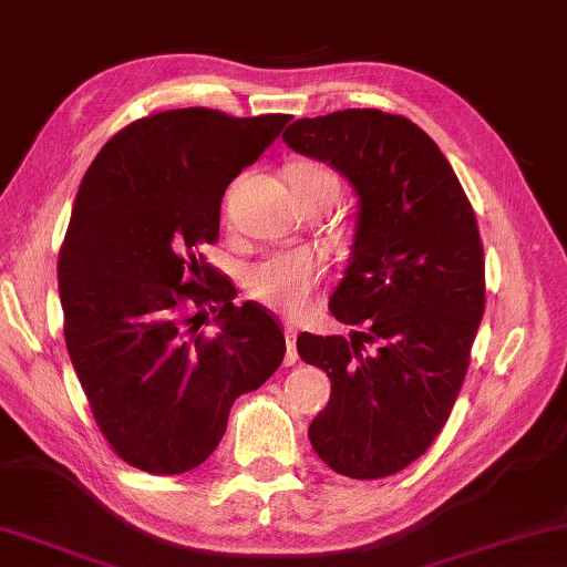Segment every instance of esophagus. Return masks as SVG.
Segmentation results:
<instances>
[{
	"mask_svg": "<svg viewBox=\"0 0 567 567\" xmlns=\"http://www.w3.org/2000/svg\"><path fill=\"white\" fill-rule=\"evenodd\" d=\"M285 341H287L285 364L292 367L295 361H298V346H295V341H298V328H295V326H285Z\"/></svg>",
	"mask_w": 567,
	"mask_h": 567,
	"instance_id": "34e87169",
	"label": "esophagus"
}]
</instances>
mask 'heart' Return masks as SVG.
Wrapping results in <instances>:
<instances>
[{
    "mask_svg": "<svg viewBox=\"0 0 567 567\" xmlns=\"http://www.w3.org/2000/svg\"><path fill=\"white\" fill-rule=\"evenodd\" d=\"M290 183H318V181H336L333 173L326 165L302 163L292 165ZM320 277V261L316 255L306 249L298 251H275L267 259L257 261L247 272V290L251 298H257L265 306L282 310V312H300L308 306V298Z\"/></svg>",
    "mask_w": 567,
    "mask_h": 567,
    "instance_id": "1",
    "label": "heart"
}]
</instances>
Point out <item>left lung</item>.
Listing matches in <instances>:
<instances>
[{
    "mask_svg": "<svg viewBox=\"0 0 567 567\" xmlns=\"http://www.w3.org/2000/svg\"><path fill=\"white\" fill-rule=\"evenodd\" d=\"M282 140L359 196L349 267L328 302L359 331L298 336L300 359L331 379L310 445L343 476H392L435 441L466 379L486 306L476 216L443 152L404 116L343 109L298 120Z\"/></svg>",
    "mask_w": 567,
    "mask_h": 567,
    "instance_id": "obj_1",
    "label": "left lung"
}]
</instances>
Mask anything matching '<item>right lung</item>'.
Masks as SVG:
<instances>
[{"instance_id":"1","label":"right lung","mask_w":567,"mask_h":567,"mask_svg":"<svg viewBox=\"0 0 567 567\" xmlns=\"http://www.w3.org/2000/svg\"><path fill=\"white\" fill-rule=\"evenodd\" d=\"M287 114L188 106L116 132L83 175L58 292L75 377L114 453L175 476L221 443L236 396L285 359V336L198 249L218 239L221 198L280 137ZM208 315L219 326L199 331Z\"/></svg>"}]
</instances>
